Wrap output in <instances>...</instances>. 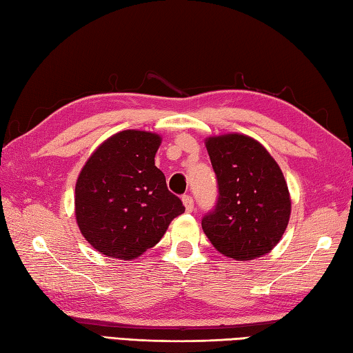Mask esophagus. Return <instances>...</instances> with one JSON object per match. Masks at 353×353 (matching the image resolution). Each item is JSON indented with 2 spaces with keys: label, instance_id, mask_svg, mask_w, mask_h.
Returning a JSON list of instances; mask_svg holds the SVG:
<instances>
[{
  "label": "esophagus",
  "instance_id": "1",
  "mask_svg": "<svg viewBox=\"0 0 353 353\" xmlns=\"http://www.w3.org/2000/svg\"><path fill=\"white\" fill-rule=\"evenodd\" d=\"M183 203H184V208H186L188 212H192L194 211V199L190 195H183Z\"/></svg>",
  "mask_w": 353,
  "mask_h": 353
}]
</instances>
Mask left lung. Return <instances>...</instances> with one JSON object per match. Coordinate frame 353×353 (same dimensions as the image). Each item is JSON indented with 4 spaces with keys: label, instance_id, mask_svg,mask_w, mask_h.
I'll return each instance as SVG.
<instances>
[{
    "label": "left lung",
    "instance_id": "left-lung-1",
    "mask_svg": "<svg viewBox=\"0 0 353 353\" xmlns=\"http://www.w3.org/2000/svg\"><path fill=\"white\" fill-rule=\"evenodd\" d=\"M219 184L214 211L201 220L214 248L236 261H252L279 243L292 200L285 178L261 142L228 133L206 139Z\"/></svg>",
    "mask_w": 353,
    "mask_h": 353
}]
</instances>
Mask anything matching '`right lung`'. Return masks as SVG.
Listing matches in <instances>:
<instances>
[{
  "instance_id": "add662e5",
  "label": "right lung",
  "mask_w": 353,
  "mask_h": 353,
  "mask_svg": "<svg viewBox=\"0 0 353 353\" xmlns=\"http://www.w3.org/2000/svg\"><path fill=\"white\" fill-rule=\"evenodd\" d=\"M161 136L123 130L103 141L80 170L76 220L103 256L133 261L153 248L184 206L154 165Z\"/></svg>"
}]
</instances>
